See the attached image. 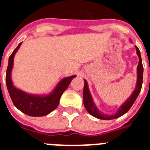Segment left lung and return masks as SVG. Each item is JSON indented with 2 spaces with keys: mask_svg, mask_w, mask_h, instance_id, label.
Listing matches in <instances>:
<instances>
[{
  "mask_svg": "<svg viewBox=\"0 0 150 150\" xmlns=\"http://www.w3.org/2000/svg\"><path fill=\"white\" fill-rule=\"evenodd\" d=\"M135 49H136V52H137L138 56H139V60L137 67V83H136V86H135V90L133 91L132 94L131 95L130 97L126 100L121 107H119V109L117 110L116 114L108 115V114H103V113L99 110L98 108L96 107V104L94 103L93 100V98L91 96V94L89 93L87 82L86 80H84L85 85L84 89H83V103H84L86 110L89 112V114H91L92 116L95 117L96 118L101 119V120H111V119L117 118V117H120L125 113H127L132 107L133 103H135V100L139 96V94L141 91V89H142V79H143V66H142L141 54H140L139 48L136 46H135Z\"/></svg>",
  "mask_w": 150,
  "mask_h": 150,
  "instance_id": "8db88e82",
  "label": "left lung"
}]
</instances>
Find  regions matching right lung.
Segmentation results:
<instances>
[{
  "label": "right lung",
  "mask_w": 150,
  "mask_h": 150,
  "mask_svg": "<svg viewBox=\"0 0 150 150\" xmlns=\"http://www.w3.org/2000/svg\"><path fill=\"white\" fill-rule=\"evenodd\" d=\"M22 43H20L17 47L15 48V50L11 54L8 60L5 79L8 93L14 105L24 114L32 117L46 116L57 107L61 95L68 88L71 80L75 77V75L64 78L57 85V86L52 91V93L46 96L29 94L25 92L22 91L21 89H17L13 85L11 74L13 68L14 57L15 53L19 49Z\"/></svg>",
  "instance_id": "right-lung-1"
}]
</instances>
